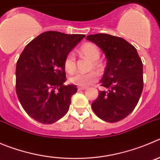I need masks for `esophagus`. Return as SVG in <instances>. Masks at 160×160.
Instances as JSON below:
<instances>
[{"label": "esophagus", "mask_w": 160, "mask_h": 160, "mask_svg": "<svg viewBox=\"0 0 160 160\" xmlns=\"http://www.w3.org/2000/svg\"><path fill=\"white\" fill-rule=\"evenodd\" d=\"M86 88H87L86 87H78V88H77V90H78V91H83V90H85Z\"/></svg>", "instance_id": "esophagus-1"}]
</instances>
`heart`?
<instances>
[{
    "label": "heart",
    "instance_id": "1",
    "mask_svg": "<svg viewBox=\"0 0 160 160\" xmlns=\"http://www.w3.org/2000/svg\"><path fill=\"white\" fill-rule=\"evenodd\" d=\"M80 53L91 60L89 69H95L98 72L103 70V64L98 59L100 57V50L95 44L92 42H86L82 45L80 48ZM64 68L68 73H72L77 68L76 58L72 53H68L64 59ZM98 80V74L95 71L88 72H77L72 75L68 80L72 84L80 87H87L92 84Z\"/></svg>",
    "mask_w": 160,
    "mask_h": 160
}]
</instances>
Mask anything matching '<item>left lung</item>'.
I'll return each instance as SVG.
<instances>
[{
    "mask_svg": "<svg viewBox=\"0 0 160 160\" xmlns=\"http://www.w3.org/2000/svg\"><path fill=\"white\" fill-rule=\"evenodd\" d=\"M107 57V67L99 91L92 103L95 114L107 122H117L127 117L138 103L144 87L143 64L132 45L120 37L107 34L87 36Z\"/></svg>",
    "mask_w": 160,
    "mask_h": 160,
    "instance_id": "left-lung-1",
    "label": "left lung"
}]
</instances>
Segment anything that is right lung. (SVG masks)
Masks as SVG:
<instances>
[{"label": "right lung", "instance_id": "obj_1", "mask_svg": "<svg viewBox=\"0 0 160 160\" xmlns=\"http://www.w3.org/2000/svg\"><path fill=\"white\" fill-rule=\"evenodd\" d=\"M85 37L46 31L30 42L16 63V91L27 114L37 122L52 124L68 112L75 85H64V59Z\"/></svg>", "mask_w": 160, "mask_h": 160}]
</instances>
